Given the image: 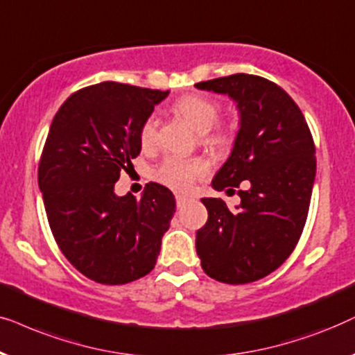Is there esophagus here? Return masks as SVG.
I'll list each match as a JSON object with an SVG mask.
<instances>
[{"label": "esophagus", "instance_id": "esophagus-1", "mask_svg": "<svg viewBox=\"0 0 355 355\" xmlns=\"http://www.w3.org/2000/svg\"><path fill=\"white\" fill-rule=\"evenodd\" d=\"M175 201H177V206L178 207H183V206L187 205V202L191 201V198L190 196H185V195H177V196H175Z\"/></svg>", "mask_w": 355, "mask_h": 355}]
</instances>
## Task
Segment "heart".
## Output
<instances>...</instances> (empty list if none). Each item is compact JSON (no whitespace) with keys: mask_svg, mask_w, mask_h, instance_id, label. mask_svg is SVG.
<instances>
[{"mask_svg":"<svg viewBox=\"0 0 355 355\" xmlns=\"http://www.w3.org/2000/svg\"><path fill=\"white\" fill-rule=\"evenodd\" d=\"M175 110L185 118L198 131H205V141L209 146H225L232 139V133L225 126L209 128L219 116V102L205 94H187L175 102ZM157 139V118L150 115L146 118L139 128V143L143 148H153ZM209 165L200 157H167L155 170V180L175 191H188L196 180L206 177Z\"/></svg>","mask_w":355,"mask_h":355,"instance_id":"obj_1","label":"heart"}]
</instances>
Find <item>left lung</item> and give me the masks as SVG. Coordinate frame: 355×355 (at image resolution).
<instances>
[{
  "label": "left lung",
  "mask_w": 355,
  "mask_h": 355,
  "mask_svg": "<svg viewBox=\"0 0 355 355\" xmlns=\"http://www.w3.org/2000/svg\"><path fill=\"white\" fill-rule=\"evenodd\" d=\"M196 87L237 102V139L212 187L229 195L242 188L237 209L202 198L207 222L196 232V252L212 279L247 284L279 268L299 243L315 182V143L299 105L261 76H224Z\"/></svg>",
  "instance_id": "1"
}]
</instances>
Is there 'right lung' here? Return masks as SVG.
Returning a JSON list of instances; mask_svg holds the SVG:
<instances>
[{
    "label": "right lung",
    "mask_w": 355,
    "mask_h": 355,
    "mask_svg": "<svg viewBox=\"0 0 355 355\" xmlns=\"http://www.w3.org/2000/svg\"><path fill=\"white\" fill-rule=\"evenodd\" d=\"M168 91L101 83L66 98L51 121L39 187L55 242L89 279L118 286L153 271L175 212L172 191L116 196L121 170L141 153L139 128Z\"/></svg>",
    "instance_id": "right-lung-1"
}]
</instances>
